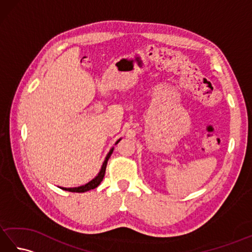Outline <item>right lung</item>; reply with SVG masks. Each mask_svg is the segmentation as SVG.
<instances>
[{
	"label": "right lung",
	"mask_w": 252,
	"mask_h": 252,
	"mask_svg": "<svg viewBox=\"0 0 252 252\" xmlns=\"http://www.w3.org/2000/svg\"><path fill=\"white\" fill-rule=\"evenodd\" d=\"M119 141H120V140H119ZM119 141H118V142H119ZM118 142H117V143H118ZM117 143H116V144H117ZM112 151H114V149H111V151L109 152V154L107 155V157H106L105 161H104V163H103V167H101L100 172L98 173V175L96 176V178H95L94 180L89 182L88 184H85V185H83V186L74 187V189H63L68 190V191H72V192H84V191H88V190L96 189V187H97V186L100 184V182L103 181V179H104L105 172H106V167H107V161H108V159L110 158L111 154H112Z\"/></svg>",
	"instance_id": "obj_1"
}]
</instances>
